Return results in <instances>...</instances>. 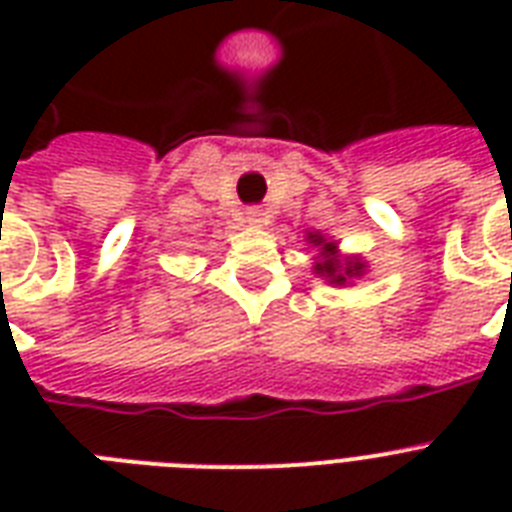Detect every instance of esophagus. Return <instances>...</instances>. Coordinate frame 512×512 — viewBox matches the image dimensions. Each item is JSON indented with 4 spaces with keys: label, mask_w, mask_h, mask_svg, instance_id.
<instances>
[{
    "label": "esophagus",
    "mask_w": 512,
    "mask_h": 512,
    "mask_svg": "<svg viewBox=\"0 0 512 512\" xmlns=\"http://www.w3.org/2000/svg\"><path fill=\"white\" fill-rule=\"evenodd\" d=\"M244 217H247L249 225H263V220H265L263 209H257V207H249L247 212H244Z\"/></svg>",
    "instance_id": "obj_1"
}]
</instances>
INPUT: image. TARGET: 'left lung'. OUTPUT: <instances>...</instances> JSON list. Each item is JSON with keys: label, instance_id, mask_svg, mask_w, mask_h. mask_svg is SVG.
<instances>
[{"label": "left lung", "instance_id": "left-lung-1", "mask_svg": "<svg viewBox=\"0 0 512 512\" xmlns=\"http://www.w3.org/2000/svg\"><path fill=\"white\" fill-rule=\"evenodd\" d=\"M308 244L316 249V257H313V273L316 276H324L329 284L335 287H345L353 279H361L366 273V260H361L358 255L342 257L340 249H337V241L321 236L319 231L308 233Z\"/></svg>", "mask_w": 512, "mask_h": 512}]
</instances>
